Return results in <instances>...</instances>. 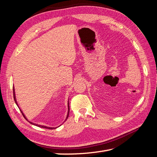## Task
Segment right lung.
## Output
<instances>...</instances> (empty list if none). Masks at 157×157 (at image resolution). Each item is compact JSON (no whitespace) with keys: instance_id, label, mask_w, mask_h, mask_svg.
I'll use <instances>...</instances> for the list:
<instances>
[{"instance_id":"1","label":"right lung","mask_w":157,"mask_h":157,"mask_svg":"<svg viewBox=\"0 0 157 157\" xmlns=\"http://www.w3.org/2000/svg\"><path fill=\"white\" fill-rule=\"evenodd\" d=\"M13 99H14V101H15V102H16V105H17V107H19V106H18V105H17V101H16V96H15V91H14V88L13 87ZM20 111H21V109H20ZM21 113H22V115H23V117H24L25 119L27 121V119L26 118V117H25V115H24V114L23 113V112L21 111ZM69 102H68V113H67V118H66V119H65V121L67 119V118H68V117H69ZM29 123H31V124H33V125H35V126H39V127H40V128H46V129H55V128H50V127H47V126H40V125H38V124H35V123H33V122H29Z\"/></svg>"}]
</instances>
